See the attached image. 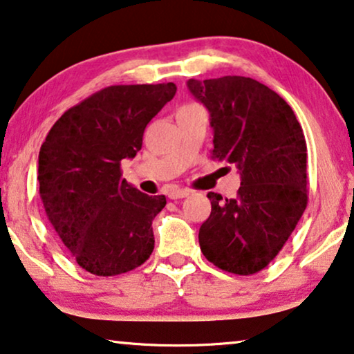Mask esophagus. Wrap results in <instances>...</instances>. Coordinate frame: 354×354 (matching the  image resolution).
I'll return each instance as SVG.
<instances>
[{"label":"esophagus","mask_w":354,"mask_h":354,"mask_svg":"<svg viewBox=\"0 0 354 354\" xmlns=\"http://www.w3.org/2000/svg\"><path fill=\"white\" fill-rule=\"evenodd\" d=\"M189 194H191V191H189V189H171V191L168 192V197H170L171 200H178V198L187 197Z\"/></svg>","instance_id":"esophagus-1"}]
</instances>
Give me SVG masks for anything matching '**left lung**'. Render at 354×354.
<instances>
[{
  "instance_id": "left-lung-1",
  "label": "left lung",
  "mask_w": 354,
  "mask_h": 354,
  "mask_svg": "<svg viewBox=\"0 0 354 354\" xmlns=\"http://www.w3.org/2000/svg\"><path fill=\"white\" fill-rule=\"evenodd\" d=\"M187 87L209 111L211 157L234 163L241 178L235 198L208 192L200 250L221 270L252 275L275 259L307 208L304 130L292 108L256 79H189Z\"/></svg>"
}]
</instances>
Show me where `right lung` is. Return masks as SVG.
Segmentation results:
<instances>
[{
	"label": "right lung",
	"mask_w": 354,
	"mask_h": 354,
	"mask_svg": "<svg viewBox=\"0 0 354 354\" xmlns=\"http://www.w3.org/2000/svg\"><path fill=\"white\" fill-rule=\"evenodd\" d=\"M176 86H109L63 113L38 159L46 216L79 267L114 277L145 263L154 250L152 219L167 205L122 178L146 125L175 97Z\"/></svg>",
	"instance_id": "obj_1"
}]
</instances>
